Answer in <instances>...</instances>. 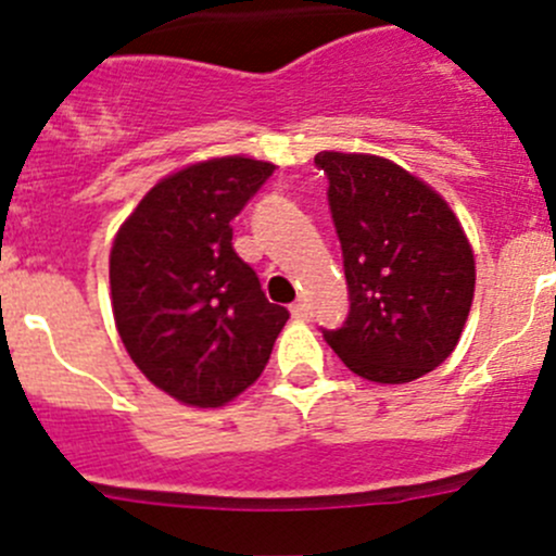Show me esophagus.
I'll return each instance as SVG.
<instances>
[{
    "label": "esophagus",
    "instance_id": "34e87169",
    "mask_svg": "<svg viewBox=\"0 0 556 556\" xmlns=\"http://www.w3.org/2000/svg\"><path fill=\"white\" fill-rule=\"evenodd\" d=\"M306 312H309V309H306L304 301H295V304H290V314H293L295 319H304Z\"/></svg>",
    "mask_w": 556,
    "mask_h": 556
}]
</instances>
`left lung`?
I'll return each mask as SVG.
<instances>
[{
	"label": "left lung",
	"mask_w": 556,
	"mask_h": 556,
	"mask_svg": "<svg viewBox=\"0 0 556 556\" xmlns=\"http://www.w3.org/2000/svg\"><path fill=\"white\" fill-rule=\"evenodd\" d=\"M314 164L328 174L350 290L325 341L368 382H414L452 355L468 319L476 263L463 226L430 185L379 155L325 150Z\"/></svg>",
	"instance_id": "1"
}]
</instances>
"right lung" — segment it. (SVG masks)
Returning <instances> with one entry per match:
<instances>
[{"mask_svg": "<svg viewBox=\"0 0 556 556\" xmlns=\"http://www.w3.org/2000/svg\"><path fill=\"white\" fill-rule=\"evenodd\" d=\"M274 174L228 155L161 179L110 252L112 314L139 371L179 403L217 408L261 377L288 309L233 252L231 220Z\"/></svg>", "mask_w": 556, "mask_h": 556, "instance_id": "1", "label": "right lung"}]
</instances>
